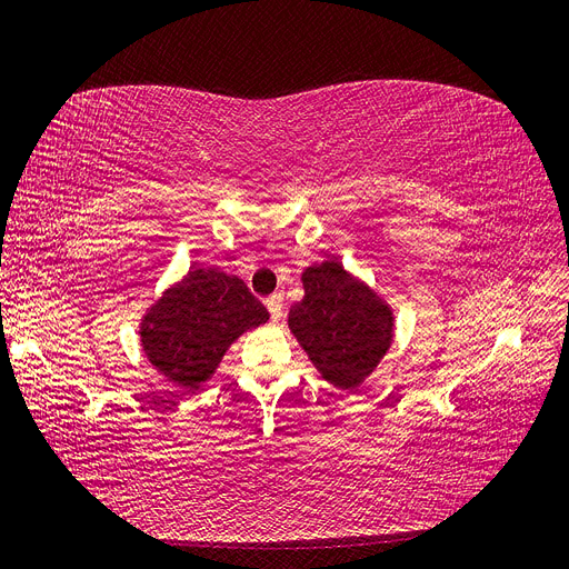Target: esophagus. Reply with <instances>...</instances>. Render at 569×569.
Returning <instances> with one entry per match:
<instances>
[{"label": "esophagus", "mask_w": 569, "mask_h": 569, "mask_svg": "<svg viewBox=\"0 0 569 569\" xmlns=\"http://www.w3.org/2000/svg\"><path fill=\"white\" fill-rule=\"evenodd\" d=\"M264 305H267V309H269L273 321H279V319L283 317V296H281V292H273V296H269V298L264 300Z\"/></svg>", "instance_id": "esophagus-1"}]
</instances>
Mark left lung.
<instances>
[{
	"label": "left lung",
	"mask_w": 569,
	"mask_h": 569,
	"mask_svg": "<svg viewBox=\"0 0 569 569\" xmlns=\"http://www.w3.org/2000/svg\"><path fill=\"white\" fill-rule=\"evenodd\" d=\"M305 298L288 311V328L326 382L356 391L387 356L396 319L391 305L340 260L302 271Z\"/></svg>",
	"instance_id": "left-lung-1"
}]
</instances>
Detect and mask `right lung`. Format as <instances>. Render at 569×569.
<instances>
[{
    "instance_id": "obj_1",
    "label": "right lung",
    "mask_w": 569,
    "mask_h": 569,
    "mask_svg": "<svg viewBox=\"0 0 569 569\" xmlns=\"http://www.w3.org/2000/svg\"><path fill=\"white\" fill-rule=\"evenodd\" d=\"M267 321V307L234 273L192 267L147 307L138 335L147 361L194 393L216 375L227 349Z\"/></svg>"
}]
</instances>
